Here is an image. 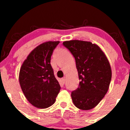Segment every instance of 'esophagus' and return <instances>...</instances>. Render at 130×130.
Instances as JSON below:
<instances>
[{
  "instance_id": "1",
  "label": "esophagus",
  "mask_w": 130,
  "mask_h": 130,
  "mask_svg": "<svg viewBox=\"0 0 130 130\" xmlns=\"http://www.w3.org/2000/svg\"><path fill=\"white\" fill-rule=\"evenodd\" d=\"M61 81H62V83L63 84H65V78H62V79H61Z\"/></svg>"
}]
</instances>
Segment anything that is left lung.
<instances>
[{
  "label": "left lung",
  "instance_id": "8db88e82",
  "mask_svg": "<svg viewBox=\"0 0 130 130\" xmlns=\"http://www.w3.org/2000/svg\"><path fill=\"white\" fill-rule=\"evenodd\" d=\"M63 44L73 55L80 80L79 87L71 92L73 102L80 109H92L109 89L112 77L109 62L100 47L90 41L70 40Z\"/></svg>",
  "mask_w": 130,
  "mask_h": 130
}]
</instances>
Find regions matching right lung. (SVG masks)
<instances>
[{"label": "right lung", "mask_w": 130, "mask_h": 130, "mask_svg": "<svg viewBox=\"0 0 130 130\" xmlns=\"http://www.w3.org/2000/svg\"><path fill=\"white\" fill-rule=\"evenodd\" d=\"M60 41H47L33 50L20 68L19 80L28 101L37 108L45 109L56 101L60 90L51 65L54 50Z\"/></svg>", "instance_id": "add662e5"}]
</instances>
